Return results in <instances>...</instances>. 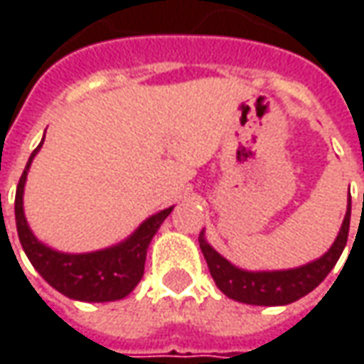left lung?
<instances>
[{
	"instance_id": "8db88e82",
	"label": "left lung",
	"mask_w": 364,
	"mask_h": 364,
	"mask_svg": "<svg viewBox=\"0 0 364 364\" xmlns=\"http://www.w3.org/2000/svg\"><path fill=\"white\" fill-rule=\"evenodd\" d=\"M348 227H350V200L341 232L328 251L312 263H306L296 269H282V272H245L217 253L204 241L203 232L198 241L210 275L227 298L243 304H253V306H286L304 298L324 282V277L332 272V267L343 255L348 239Z\"/></svg>"
}]
</instances>
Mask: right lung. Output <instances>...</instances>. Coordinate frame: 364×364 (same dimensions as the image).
<instances>
[{"instance_id": "right-lung-1", "label": "right lung", "mask_w": 364, "mask_h": 364, "mask_svg": "<svg viewBox=\"0 0 364 364\" xmlns=\"http://www.w3.org/2000/svg\"><path fill=\"white\" fill-rule=\"evenodd\" d=\"M42 141L32 151L30 160L26 164V170L18 182V190H16V227H18V237H20L26 255L36 267V272L66 298L80 301H115L125 298L144 277L147 247L174 206L146 218L139 225V229L119 245L107 247L101 251H92V253H78V255L54 251L36 239L23 215L26 176L38 149L42 147Z\"/></svg>"}]
</instances>
